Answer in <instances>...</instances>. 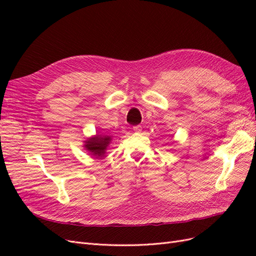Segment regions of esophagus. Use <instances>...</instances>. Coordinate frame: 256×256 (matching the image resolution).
<instances>
[{
    "instance_id": "obj_1",
    "label": "esophagus",
    "mask_w": 256,
    "mask_h": 256,
    "mask_svg": "<svg viewBox=\"0 0 256 256\" xmlns=\"http://www.w3.org/2000/svg\"><path fill=\"white\" fill-rule=\"evenodd\" d=\"M134 132H141L142 131V126L141 125H136L134 127Z\"/></svg>"
}]
</instances>
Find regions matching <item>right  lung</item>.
<instances>
[{
	"mask_svg": "<svg viewBox=\"0 0 256 256\" xmlns=\"http://www.w3.org/2000/svg\"><path fill=\"white\" fill-rule=\"evenodd\" d=\"M110 141H111L110 136H97L95 138H92L90 140H88L86 144H85V147H86V150H90L92 154H94V156L102 157L104 154L106 146L109 145Z\"/></svg>",
	"mask_w": 256,
	"mask_h": 256,
	"instance_id": "1",
	"label": "right lung"
}]
</instances>
